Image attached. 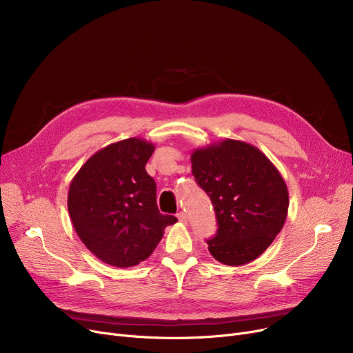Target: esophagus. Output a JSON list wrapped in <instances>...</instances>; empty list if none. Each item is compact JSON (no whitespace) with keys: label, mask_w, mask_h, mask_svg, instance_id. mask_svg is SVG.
Instances as JSON below:
<instances>
[{"label":"esophagus","mask_w":353,"mask_h":353,"mask_svg":"<svg viewBox=\"0 0 353 353\" xmlns=\"http://www.w3.org/2000/svg\"><path fill=\"white\" fill-rule=\"evenodd\" d=\"M177 219L180 221H183V223H186V221H188V216H186V213H184V212H179L177 213Z\"/></svg>","instance_id":"1"}]
</instances>
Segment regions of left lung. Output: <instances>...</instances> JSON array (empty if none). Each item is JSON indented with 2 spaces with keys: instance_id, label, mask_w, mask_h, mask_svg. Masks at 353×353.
I'll use <instances>...</instances> for the list:
<instances>
[{
  "instance_id": "1",
  "label": "left lung",
  "mask_w": 353,
  "mask_h": 353,
  "mask_svg": "<svg viewBox=\"0 0 353 353\" xmlns=\"http://www.w3.org/2000/svg\"><path fill=\"white\" fill-rule=\"evenodd\" d=\"M192 173L210 197L217 233L208 240L217 262L242 266L261 256L285 225L286 183L257 147L226 139L192 153Z\"/></svg>"
}]
</instances>
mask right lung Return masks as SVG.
Returning a JSON list of instances; mask_svg holds the SVG:
<instances>
[{
  "instance_id": "right-lung-1",
  "label": "right lung",
  "mask_w": 353,
  "mask_h": 353,
  "mask_svg": "<svg viewBox=\"0 0 353 353\" xmlns=\"http://www.w3.org/2000/svg\"><path fill=\"white\" fill-rule=\"evenodd\" d=\"M154 144L132 137L92 154L70 184L68 213L81 242L101 262L132 268L153 253L177 219L161 214L144 165Z\"/></svg>"
}]
</instances>
